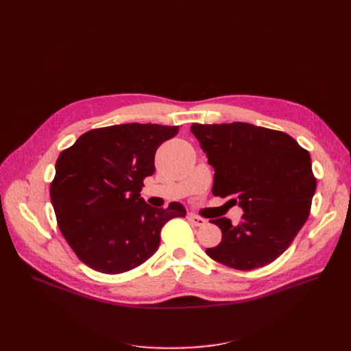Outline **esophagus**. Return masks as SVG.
<instances>
[{"label": "esophagus", "mask_w": 351, "mask_h": 351, "mask_svg": "<svg viewBox=\"0 0 351 351\" xmlns=\"http://www.w3.org/2000/svg\"><path fill=\"white\" fill-rule=\"evenodd\" d=\"M189 220L195 226H205L206 225V220L204 217H200V216L193 215V213L189 215Z\"/></svg>", "instance_id": "obj_1"}]
</instances>
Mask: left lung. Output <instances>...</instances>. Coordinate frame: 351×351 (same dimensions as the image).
Wrapping results in <instances>:
<instances>
[{"label":"left lung","mask_w":351,"mask_h":351,"mask_svg":"<svg viewBox=\"0 0 351 351\" xmlns=\"http://www.w3.org/2000/svg\"><path fill=\"white\" fill-rule=\"evenodd\" d=\"M191 131L215 168L213 195L245 210L239 225L209 220L222 230V242L208 256L237 270L271 263L310 215L317 182L308 152L285 132L245 122L193 123Z\"/></svg>","instance_id":"1"}]
</instances>
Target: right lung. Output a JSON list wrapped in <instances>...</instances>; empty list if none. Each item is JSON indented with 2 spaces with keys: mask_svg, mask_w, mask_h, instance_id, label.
Listing matches in <instances>:
<instances>
[{
  "mask_svg": "<svg viewBox=\"0 0 351 351\" xmlns=\"http://www.w3.org/2000/svg\"><path fill=\"white\" fill-rule=\"evenodd\" d=\"M179 126L123 123L81 135L55 163L49 195L58 228L78 259L118 274L138 267L158 250L168 220L185 217L179 202L152 208L141 197L155 172V154Z\"/></svg>",
  "mask_w": 351,
  "mask_h": 351,
  "instance_id": "add662e5",
  "label": "right lung"
}]
</instances>
